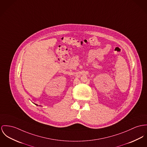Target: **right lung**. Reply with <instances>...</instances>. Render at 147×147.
I'll return each mask as SVG.
<instances>
[{"mask_svg":"<svg viewBox=\"0 0 147 147\" xmlns=\"http://www.w3.org/2000/svg\"><path fill=\"white\" fill-rule=\"evenodd\" d=\"M35 105H37V106H38V105H36V104H35Z\"/></svg>","mask_w":147,"mask_h":147,"instance_id":"add662e5","label":"right lung"}]
</instances>
